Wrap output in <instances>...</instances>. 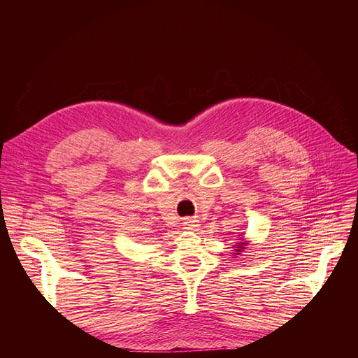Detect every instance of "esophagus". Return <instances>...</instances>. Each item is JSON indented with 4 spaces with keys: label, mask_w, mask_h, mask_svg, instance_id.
<instances>
[{
    "label": "esophagus",
    "mask_w": 358,
    "mask_h": 358,
    "mask_svg": "<svg viewBox=\"0 0 358 358\" xmlns=\"http://www.w3.org/2000/svg\"><path fill=\"white\" fill-rule=\"evenodd\" d=\"M197 227H199V222H197L196 220L187 218L185 221H183V229H187V230H196Z\"/></svg>",
    "instance_id": "esophagus-1"
}]
</instances>
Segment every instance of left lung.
I'll list each match as a JSON object with an SVG mask.
<instances>
[{"label":"left lung","instance_id":"8db88e82","mask_svg":"<svg viewBox=\"0 0 358 358\" xmlns=\"http://www.w3.org/2000/svg\"><path fill=\"white\" fill-rule=\"evenodd\" d=\"M242 246H245V243H239V246H237V248H242ZM241 251H242V249H237V252H241Z\"/></svg>","mask_w":358,"mask_h":358}]
</instances>
